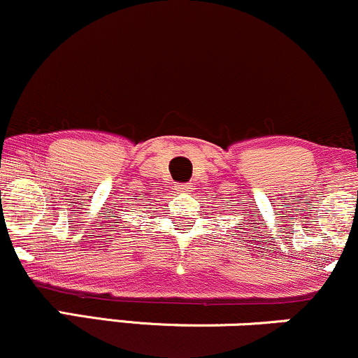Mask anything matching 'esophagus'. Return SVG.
<instances>
[{
    "label": "esophagus",
    "instance_id": "obj_1",
    "mask_svg": "<svg viewBox=\"0 0 358 358\" xmlns=\"http://www.w3.org/2000/svg\"><path fill=\"white\" fill-rule=\"evenodd\" d=\"M176 189H178L179 192H189L191 191V184L189 182H180V184H178V186H176Z\"/></svg>",
    "mask_w": 358,
    "mask_h": 358
}]
</instances>
